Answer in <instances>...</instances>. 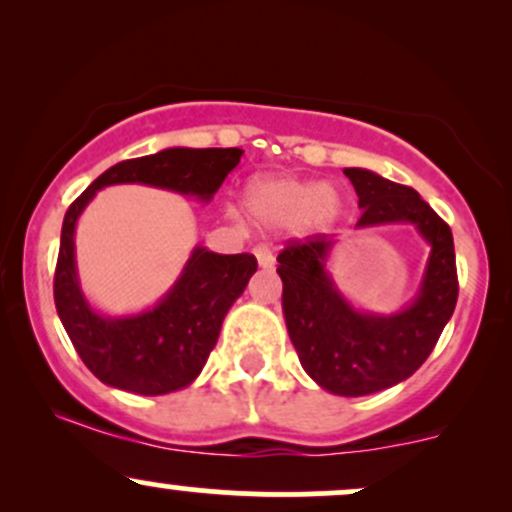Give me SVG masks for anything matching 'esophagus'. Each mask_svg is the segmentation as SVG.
I'll return each mask as SVG.
<instances>
[{
	"mask_svg": "<svg viewBox=\"0 0 512 512\" xmlns=\"http://www.w3.org/2000/svg\"><path fill=\"white\" fill-rule=\"evenodd\" d=\"M255 257L257 262H260V267L264 269H272L274 267V252L269 250V245H255Z\"/></svg>",
	"mask_w": 512,
	"mask_h": 512,
	"instance_id": "obj_1",
	"label": "esophagus"
}]
</instances>
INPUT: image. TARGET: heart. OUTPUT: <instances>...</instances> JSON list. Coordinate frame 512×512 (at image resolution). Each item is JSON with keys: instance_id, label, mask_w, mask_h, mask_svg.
<instances>
[{"instance_id": "1", "label": "heart", "mask_w": 512, "mask_h": 512, "mask_svg": "<svg viewBox=\"0 0 512 512\" xmlns=\"http://www.w3.org/2000/svg\"><path fill=\"white\" fill-rule=\"evenodd\" d=\"M243 209L267 228L296 226L301 231H325L342 216L344 199L330 185L289 175H260L243 190Z\"/></svg>"}]
</instances>
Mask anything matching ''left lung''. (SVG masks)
<instances>
[{
  "label": "left lung",
  "mask_w": 512,
  "mask_h": 512,
  "mask_svg": "<svg viewBox=\"0 0 512 512\" xmlns=\"http://www.w3.org/2000/svg\"><path fill=\"white\" fill-rule=\"evenodd\" d=\"M363 209L358 228L414 223L431 245L421 289L395 315L361 313L327 274L332 240H291L279 252L286 330L305 373L332 395L363 397L407 380L431 356L457 303L452 231L419 192L366 168H344Z\"/></svg>",
  "instance_id": "1"
}]
</instances>
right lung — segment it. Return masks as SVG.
<instances>
[{"label":"right lung","mask_w":512,"mask_h":512,"mask_svg":"<svg viewBox=\"0 0 512 512\" xmlns=\"http://www.w3.org/2000/svg\"><path fill=\"white\" fill-rule=\"evenodd\" d=\"M243 149H163L108 168L74 199L62 223L55 269V305L76 354L98 380L134 395H168L202 373L219 339L221 322L255 274L250 252L219 255L192 250L173 289L156 308L129 317H105L88 305L74 262V228L98 190L122 182L163 187L209 202L240 163Z\"/></svg>","instance_id":"obj_1"}]
</instances>
